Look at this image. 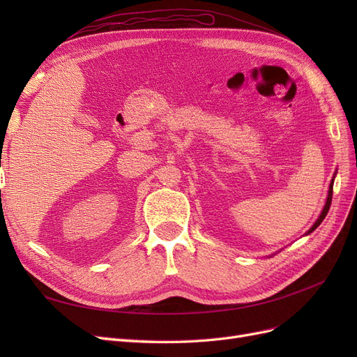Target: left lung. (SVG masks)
Segmentation results:
<instances>
[{
  "mask_svg": "<svg viewBox=\"0 0 357 357\" xmlns=\"http://www.w3.org/2000/svg\"><path fill=\"white\" fill-rule=\"evenodd\" d=\"M335 176H337V172H335L333 174V177H332V180H331V185H329V190H328V198H326V202H325V207H323V210H321V213H320V215H319V219L314 222V225L311 226V228L307 231V234L305 235H308V234H311L312 231H314L317 226L323 222V219L326 218V214H328V211H329V207H331V202H332V189H333V180H335Z\"/></svg>",
  "mask_w": 357,
  "mask_h": 357,
  "instance_id": "8db88e82",
  "label": "left lung"
}]
</instances>
